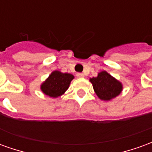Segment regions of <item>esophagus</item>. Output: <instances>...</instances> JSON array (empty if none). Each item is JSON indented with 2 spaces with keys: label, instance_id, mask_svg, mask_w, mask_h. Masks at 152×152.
<instances>
[{
  "label": "esophagus",
  "instance_id": "esophagus-1",
  "mask_svg": "<svg viewBox=\"0 0 152 152\" xmlns=\"http://www.w3.org/2000/svg\"><path fill=\"white\" fill-rule=\"evenodd\" d=\"M76 76H77L78 78H83V77H85V75H84L83 73H77V74H76Z\"/></svg>",
  "mask_w": 152,
  "mask_h": 152
}]
</instances>
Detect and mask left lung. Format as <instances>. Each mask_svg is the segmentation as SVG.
I'll return each instance as SVG.
<instances>
[{"mask_svg":"<svg viewBox=\"0 0 152 152\" xmlns=\"http://www.w3.org/2000/svg\"><path fill=\"white\" fill-rule=\"evenodd\" d=\"M89 80L97 96L104 101L115 98L123 89L122 84L105 71L99 72L97 77L90 78Z\"/></svg>","mask_w":152,"mask_h":152,"instance_id":"left-lung-1","label":"left lung"}]
</instances>
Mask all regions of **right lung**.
Instances as JSON below:
<instances>
[{
  "label": "right lung",
  "instance_id": "obj_1",
  "mask_svg": "<svg viewBox=\"0 0 152 152\" xmlns=\"http://www.w3.org/2000/svg\"><path fill=\"white\" fill-rule=\"evenodd\" d=\"M74 76L70 73H63L54 71L40 86L41 91L51 98H58L63 95L68 89Z\"/></svg>",
  "mask_w": 152,
  "mask_h": 152
}]
</instances>
